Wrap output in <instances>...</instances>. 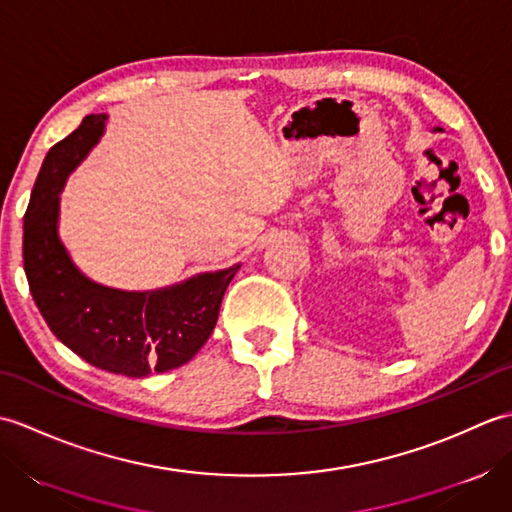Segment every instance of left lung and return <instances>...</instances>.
Here are the masks:
<instances>
[{
	"label": "left lung",
	"mask_w": 512,
	"mask_h": 512,
	"mask_svg": "<svg viewBox=\"0 0 512 512\" xmlns=\"http://www.w3.org/2000/svg\"><path fill=\"white\" fill-rule=\"evenodd\" d=\"M436 129H440V127H436ZM440 132H442V129H440Z\"/></svg>",
	"instance_id": "1"
}]
</instances>
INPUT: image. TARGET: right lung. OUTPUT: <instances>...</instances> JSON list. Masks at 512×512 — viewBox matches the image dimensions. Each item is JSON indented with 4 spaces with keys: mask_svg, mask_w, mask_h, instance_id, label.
Segmentation results:
<instances>
[{
    "mask_svg": "<svg viewBox=\"0 0 512 512\" xmlns=\"http://www.w3.org/2000/svg\"><path fill=\"white\" fill-rule=\"evenodd\" d=\"M105 121L107 114L85 116L43 160L24 215V270L41 317L63 345L105 372L143 378L200 352L239 264L145 292L96 284L81 273L59 237V202L65 180L101 140Z\"/></svg>",
    "mask_w": 512,
    "mask_h": 512,
    "instance_id": "right-lung-1",
    "label": "right lung"
}]
</instances>
